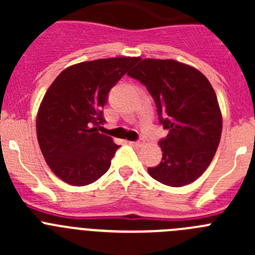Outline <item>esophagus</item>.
Segmentation results:
<instances>
[{"instance_id":"esophagus-1","label":"esophagus","mask_w":255,"mask_h":255,"mask_svg":"<svg viewBox=\"0 0 255 255\" xmlns=\"http://www.w3.org/2000/svg\"><path fill=\"white\" fill-rule=\"evenodd\" d=\"M130 144H131L132 147H135V148H140V147H143L144 140L143 139H139V140H136V141H131Z\"/></svg>"}]
</instances>
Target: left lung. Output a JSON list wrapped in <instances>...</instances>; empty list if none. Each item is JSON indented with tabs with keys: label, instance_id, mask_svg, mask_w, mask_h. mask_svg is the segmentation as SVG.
Instances as JSON below:
<instances>
[{
	"label": "left lung",
	"instance_id": "left-lung-1",
	"mask_svg": "<svg viewBox=\"0 0 255 255\" xmlns=\"http://www.w3.org/2000/svg\"><path fill=\"white\" fill-rule=\"evenodd\" d=\"M145 85L159 124L168 130L159 140L162 161L148 168L164 185L179 188L207 170L220 144L222 116L211 83L203 74L175 60H141L128 73Z\"/></svg>",
	"mask_w": 255,
	"mask_h": 255
}]
</instances>
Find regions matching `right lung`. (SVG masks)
I'll return each mask as SVG.
<instances>
[{"mask_svg": "<svg viewBox=\"0 0 255 255\" xmlns=\"http://www.w3.org/2000/svg\"><path fill=\"white\" fill-rule=\"evenodd\" d=\"M139 57L87 61L65 69L43 97L37 138L49 168L74 186L107 172L119 145L96 126L105 124L108 93Z\"/></svg>", "mask_w": 255, "mask_h": 255, "instance_id": "right-lung-1", "label": "right lung"}]
</instances>
